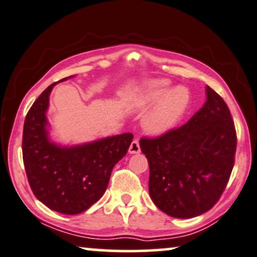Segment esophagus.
<instances>
[{
	"label": "esophagus",
	"mask_w": 257,
	"mask_h": 257,
	"mask_svg": "<svg viewBox=\"0 0 257 257\" xmlns=\"http://www.w3.org/2000/svg\"><path fill=\"white\" fill-rule=\"evenodd\" d=\"M141 152V147H140V143L138 140H134V141L132 142L131 147H129V153L131 154H139Z\"/></svg>",
	"instance_id": "obj_1"
}]
</instances>
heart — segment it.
I'll use <instances>...</instances> for the list:
<instances>
[{
    "mask_svg": "<svg viewBox=\"0 0 257 257\" xmlns=\"http://www.w3.org/2000/svg\"><path fill=\"white\" fill-rule=\"evenodd\" d=\"M170 87L168 80H152L147 82L134 101V107L140 110L159 102L143 122L147 132L152 134H163L174 128L189 104L190 94L186 87L179 85L172 90Z\"/></svg>",
    "mask_w": 257,
    "mask_h": 257,
    "instance_id": "heart-1",
    "label": "heart"
}]
</instances>
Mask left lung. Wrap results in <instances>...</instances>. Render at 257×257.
<instances>
[{
    "label": "left lung",
    "mask_w": 257,
    "mask_h": 257,
    "mask_svg": "<svg viewBox=\"0 0 257 257\" xmlns=\"http://www.w3.org/2000/svg\"><path fill=\"white\" fill-rule=\"evenodd\" d=\"M203 107L179 128L157 138H142L149 163V194L163 213L190 218L220 200L235 162L234 121L220 95L206 88Z\"/></svg>",
    "instance_id": "left-lung-1"
}]
</instances>
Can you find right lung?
<instances>
[{"mask_svg": "<svg viewBox=\"0 0 257 257\" xmlns=\"http://www.w3.org/2000/svg\"><path fill=\"white\" fill-rule=\"evenodd\" d=\"M67 80L63 78L64 81ZM50 84L34 102L23 125L22 154L29 186L49 209L66 215L83 213L102 197L111 170L125 155L132 133L74 147H61L48 138L46 112Z\"/></svg>", "mask_w": 257, "mask_h": 257, "instance_id": "1", "label": "right lung"}]
</instances>
